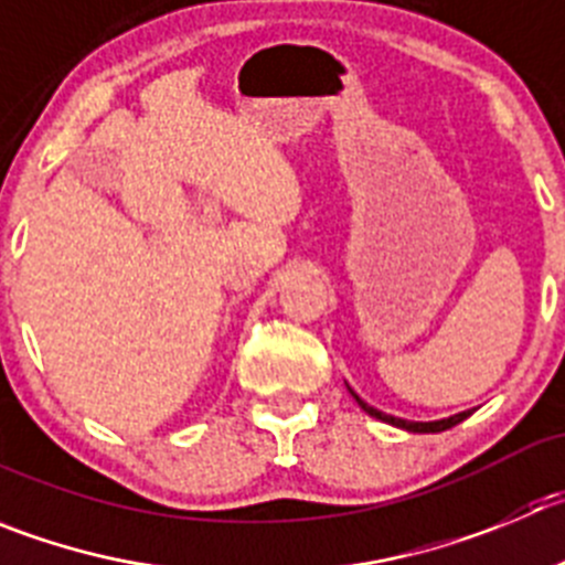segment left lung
I'll list each match as a JSON object with an SVG mask.
<instances>
[{
  "mask_svg": "<svg viewBox=\"0 0 565 565\" xmlns=\"http://www.w3.org/2000/svg\"><path fill=\"white\" fill-rule=\"evenodd\" d=\"M351 395H354L356 398V404H360L362 409H365L367 415H373V418H379V420H384V424H393V426H398V429H407V431H420V435H426V431H446V429H451V426H457L460 424V420H466L468 415H471V409H466V413H457V415H451V418H443V420H404V418H395V415H384V413H379L376 407H367L365 402H362L360 395L354 393V390H351Z\"/></svg>",
  "mask_w": 565,
  "mask_h": 565,
  "instance_id": "1",
  "label": "left lung"
}]
</instances>
